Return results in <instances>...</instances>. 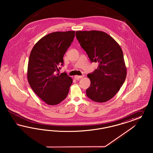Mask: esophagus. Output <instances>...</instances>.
Returning a JSON list of instances; mask_svg holds the SVG:
<instances>
[{
    "mask_svg": "<svg viewBox=\"0 0 153 153\" xmlns=\"http://www.w3.org/2000/svg\"><path fill=\"white\" fill-rule=\"evenodd\" d=\"M83 77H84V75H82V76H77V75H76V76H74V78H75L76 79H79L83 78Z\"/></svg>",
    "mask_w": 153,
    "mask_h": 153,
    "instance_id": "1",
    "label": "esophagus"
}]
</instances>
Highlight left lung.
<instances>
[{"instance_id": "left-lung-1", "label": "left lung", "mask_w": 153, "mask_h": 153, "mask_svg": "<svg viewBox=\"0 0 153 153\" xmlns=\"http://www.w3.org/2000/svg\"><path fill=\"white\" fill-rule=\"evenodd\" d=\"M76 36L97 69L88 74L90 86L86 95L97 102L111 99L120 90L127 76L122 50L116 40L101 31H77Z\"/></svg>"}]
</instances>
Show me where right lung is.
Segmentation results:
<instances>
[{
	"label": "right lung",
	"mask_w": 153,
	"mask_h": 153,
	"mask_svg": "<svg viewBox=\"0 0 153 153\" xmlns=\"http://www.w3.org/2000/svg\"><path fill=\"white\" fill-rule=\"evenodd\" d=\"M75 31L51 33L33 47L28 63L27 79L33 92L46 104L54 105L67 97L73 79L66 73L56 74Z\"/></svg>",
	"instance_id": "1"
}]
</instances>
